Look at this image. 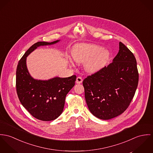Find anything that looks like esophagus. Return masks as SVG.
Here are the masks:
<instances>
[{"label":"esophagus","instance_id":"1","mask_svg":"<svg viewBox=\"0 0 153 153\" xmlns=\"http://www.w3.org/2000/svg\"><path fill=\"white\" fill-rule=\"evenodd\" d=\"M82 82H83V79L81 77H77L76 81L77 84H80V83H82Z\"/></svg>","mask_w":153,"mask_h":153}]
</instances>
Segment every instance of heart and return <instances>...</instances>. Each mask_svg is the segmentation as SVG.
<instances>
[{
	"mask_svg": "<svg viewBox=\"0 0 153 153\" xmlns=\"http://www.w3.org/2000/svg\"><path fill=\"white\" fill-rule=\"evenodd\" d=\"M73 59L77 63H85V70L90 73L99 71L109 57V51L101 46L91 43L76 45L71 51Z\"/></svg>",
	"mask_w": 153,
	"mask_h": 153,
	"instance_id": "1",
	"label": "heart"
}]
</instances>
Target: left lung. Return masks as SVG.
I'll return each mask as SVG.
<instances>
[{
  "label": "left lung",
  "instance_id": "1",
  "mask_svg": "<svg viewBox=\"0 0 153 153\" xmlns=\"http://www.w3.org/2000/svg\"><path fill=\"white\" fill-rule=\"evenodd\" d=\"M138 83L137 62L133 53L123 43L107 67L87 76L83 82L85 99L95 117L109 120L121 114L129 106Z\"/></svg>",
  "mask_w": 153,
  "mask_h": 153
}]
</instances>
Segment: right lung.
I'll return each mask as SVG.
<instances>
[{
    "mask_svg": "<svg viewBox=\"0 0 153 153\" xmlns=\"http://www.w3.org/2000/svg\"><path fill=\"white\" fill-rule=\"evenodd\" d=\"M38 42L32 45L19 60L16 69V87L23 106L36 119L48 121L57 119L63 112L67 94L75 85L76 76L54 77L48 80L34 79L26 66V57L40 46L55 44Z\"/></svg>",
    "mask_w": 153,
    "mask_h": 153,
    "instance_id": "obj_1",
    "label": "right lung"
}]
</instances>
